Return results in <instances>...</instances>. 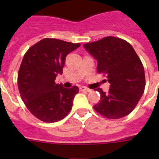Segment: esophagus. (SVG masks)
Returning a JSON list of instances; mask_svg holds the SVG:
<instances>
[{"label":"esophagus","mask_w":159,"mask_h":159,"mask_svg":"<svg viewBox=\"0 0 159 159\" xmlns=\"http://www.w3.org/2000/svg\"><path fill=\"white\" fill-rule=\"evenodd\" d=\"M79 89L81 92H91V90L88 89L87 87H80Z\"/></svg>","instance_id":"obj_1"}]
</instances>
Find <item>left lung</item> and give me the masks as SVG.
Masks as SVG:
<instances>
[{"label":"left lung","mask_w":159,"mask_h":159,"mask_svg":"<svg viewBox=\"0 0 159 159\" xmlns=\"http://www.w3.org/2000/svg\"><path fill=\"white\" fill-rule=\"evenodd\" d=\"M97 61V72L105 73L110 83L109 92L102 88L95 111L108 119L125 117L133 111L143 96L145 75L141 60L132 46L124 39L106 37L83 45Z\"/></svg>","instance_id":"obj_1"}]
</instances>
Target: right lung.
I'll use <instances>...</instances> for the list:
<instances>
[{"label": "right lung", "instance_id": "obj_1", "mask_svg": "<svg viewBox=\"0 0 159 159\" xmlns=\"http://www.w3.org/2000/svg\"><path fill=\"white\" fill-rule=\"evenodd\" d=\"M80 45L43 39L24 56L18 73L19 91L29 111L40 120L57 122L72 110L78 87L65 88L62 84H56L55 79L62 75L67 55Z\"/></svg>", "mask_w": 159, "mask_h": 159}]
</instances>
